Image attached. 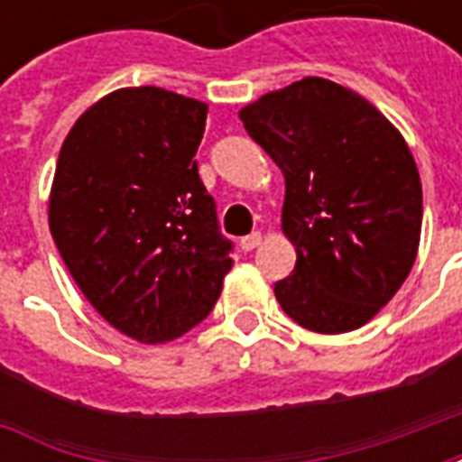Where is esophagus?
<instances>
[{
    "label": "esophagus",
    "instance_id": "34e87169",
    "mask_svg": "<svg viewBox=\"0 0 462 462\" xmlns=\"http://www.w3.org/2000/svg\"><path fill=\"white\" fill-rule=\"evenodd\" d=\"M262 245V232H252V235H247V237H242L240 240V247L245 252H252L254 247H260Z\"/></svg>",
    "mask_w": 462,
    "mask_h": 462
}]
</instances>
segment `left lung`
<instances>
[{
    "instance_id": "8db88e82",
    "label": "left lung",
    "mask_w": 462,
    "mask_h": 462,
    "mask_svg": "<svg viewBox=\"0 0 462 462\" xmlns=\"http://www.w3.org/2000/svg\"><path fill=\"white\" fill-rule=\"evenodd\" d=\"M284 172L282 232L297 250L274 284L282 310L317 334L376 317L413 267L423 190L406 138L364 96L307 76L240 111Z\"/></svg>"
}]
</instances>
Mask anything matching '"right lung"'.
Instances as JSON below:
<instances>
[{
	"label": "right lung",
	"instance_id": "1",
	"mask_svg": "<svg viewBox=\"0 0 462 462\" xmlns=\"http://www.w3.org/2000/svg\"><path fill=\"white\" fill-rule=\"evenodd\" d=\"M208 104L118 88L79 116L49 195V230L79 290L114 329L162 344L200 324L232 270L192 161Z\"/></svg>",
	"mask_w": 462,
	"mask_h": 462
}]
</instances>
